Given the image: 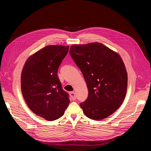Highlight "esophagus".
Returning <instances> with one entry per match:
<instances>
[{
    "instance_id": "1",
    "label": "esophagus",
    "mask_w": 151,
    "mask_h": 151,
    "mask_svg": "<svg viewBox=\"0 0 151 151\" xmlns=\"http://www.w3.org/2000/svg\"><path fill=\"white\" fill-rule=\"evenodd\" d=\"M69 94H70V96L71 98L73 100H76V96L75 92H74V91H73V92H70Z\"/></svg>"
}]
</instances>
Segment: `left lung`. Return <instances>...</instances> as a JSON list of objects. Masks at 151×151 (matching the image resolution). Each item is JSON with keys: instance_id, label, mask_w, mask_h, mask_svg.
Wrapping results in <instances>:
<instances>
[{"instance_id": "8db88e82", "label": "left lung", "mask_w": 151, "mask_h": 151, "mask_svg": "<svg viewBox=\"0 0 151 151\" xmlns=\"http://www.w3.org/2000/svg\"><path fill=\"white\" fill-rule=\"evenodd\" d=\"M70 55L83 73L88 97L80 106L85 115L98 120L111 115L124 101L127 72L121 57L104 45H73Z\"/></svg>"}]
</instances>
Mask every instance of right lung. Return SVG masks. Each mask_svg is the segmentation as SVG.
<instances>
[{
  "label": "right lung",
  "instance_id": "1",
  "mask_svg": "<svg viewBox=\"0 0 151 151\" xmlns=\"http://www.w3.org/2000/svg\"><path fill=\"white\" fill-rule=\"evenodd\" d=\"M68 48L62 45L45 47L27 59L22 70L21 91L27 105L48 121L63 116L70 103L57 74Z\"/></svg>",
  "mask_w": 151,
  "mask_h": 151
}]
</instances>
